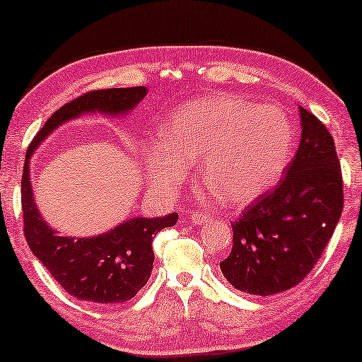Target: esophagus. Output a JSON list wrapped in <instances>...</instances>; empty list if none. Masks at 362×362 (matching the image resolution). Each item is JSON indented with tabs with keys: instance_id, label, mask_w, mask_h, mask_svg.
Returning a JSON list of instances; mask_svg holds the SVG:
<instances>
[{
	"instance_id": "esophagus-1",
	"label": "esophagus",
	"mask_w": 362,
	"mask_h": 362,
	"mask_svg": "<svg viewBox=\"0 0 362 362\" xmlns=\"http://www.w3.org/2000/svg\"><path fill=\"white\" fill-rule=\"evenodd\" d=\"M190 218H192L193 225L202 226V225H205L208 220H210V215H208V213H203V211H195Z\"/></svg>"
}]
</instances>
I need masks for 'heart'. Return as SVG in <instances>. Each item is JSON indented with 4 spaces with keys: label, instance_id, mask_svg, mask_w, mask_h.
<instances>
[{
    "label": "heart",
    "instance_id": "heart-1",
    "mask_svg": "<svg viewBox=\"0 0 362 362\" xmlns=\"http://www.w3.org/2000/svg\"><path fill=\"white\" fill-rule=\"evenodd\" d=\"M292 129L277 106H257L236 95L195 100L175 111L164 142L141 159L159 190H172L200 160V177L228 203H246L272 185L287 162Z\"/></svg>",
    "mask_w": 362,
    "mask_h": 362
}]
</instances>
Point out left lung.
Here are the masks:
<instances>
[{
	"label": "left lung",
	"mask_w": 362,
	"mask_h": 362,
	"mask_svg": "<svg viewBox=\"0 0 362 362\" xmlns=\"http://www.w3.org/2000/svg\"><path fill=\"white\" fill-rule=\"evenodd\" d=\"M302 137L284 177L231 223L233 249L220 267L234 288L274 295L298 285L333 236L343 175L333 136L300 106Z\"/></svg>",
	"instance_id": "obj_1"
}]
</instances>
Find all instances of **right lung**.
Segmentation results:
<instances>
[{"label":"right lung","mask_w":362,"mask_h":362,"mask_svg":"<svg viewBox=\"0 0 362 362\" xmlns=\"http://www.w3.org/2000/svg\"><path fill=\"white\" fill-rule=\"evenodd\" d=\"M147 95L146 86L93 90L60 106L30 141L21 179L24 236L30 251L72 297L98 305L128 302L151 277L152 241L164 228L174 226L179 215L132 218L115 230L93 238L57 236L35 206L29 177V157L59 124L86 111L128 113Z\"/></svg>","instance_id":"1"}]
</instances>
